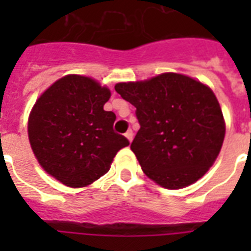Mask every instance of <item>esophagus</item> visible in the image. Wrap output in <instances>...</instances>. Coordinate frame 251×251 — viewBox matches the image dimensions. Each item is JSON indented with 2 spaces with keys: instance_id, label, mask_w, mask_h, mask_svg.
Here are the masks:
<instances>
[{
  "instance_id": "esophagus-1",
  "label": "esophagus",
  "mask_w": 251,
  "mask_h": 251,
  "mask_svg": "<svg viewBox=\"0 0 251 251\" xmlns=\"http://www.w3.org/2000/svg\"><path fill=\"white\" fill-rule=\"evenodd\" d=\"M125 137L127 138V141H129V142L133 141V138H134L133 131H131V130H127V131H126V134H125Z\"/></svg>"
}]
</instances>
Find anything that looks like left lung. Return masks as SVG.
Returning a JSON list of instances; mask_svg holds the SVG:
<instances>
[{"label": "left lung", "instance_id": "1", "mask_svg": "<svg viewBox=\"0 0 251 251\" xmlns=\"http://www.w3.org/2000/svg\"><path fill=\"white\" fill-rule=\"evenodd\" d=\"M114 88L137 108L141 129L130 149L146 176L165 189H181L212 167L222 150L226 122L210 87L164 73Z\"/></svg>", "mask_w": 251, "mask_h": 251}]
</instances>
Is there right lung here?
I'll return each instance as SVG.
<instances>
[{
  "label": "right lung",
  "mask_w": 251,
  "mask_h": 251,
  "mask_svg": "<svg viewBox=\"0 0 251 251\" xmlns=\"http://www.w3.org/2000/svg\"><path fill=\"white\" fill-rule=\"evenodd\" d=\"M110 91L88 76L66 75L33 105L28 139L48 175L66 186L83 187L109 171L113 157L129 146L114 133L116 114L104 110Z\"/></svg>",
  "instance_id": "obj_1"
}]
</instances>
